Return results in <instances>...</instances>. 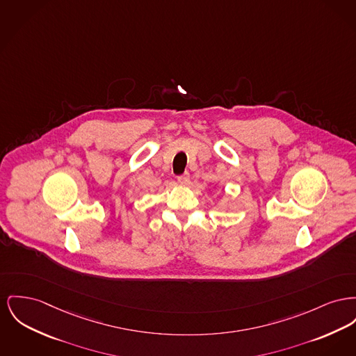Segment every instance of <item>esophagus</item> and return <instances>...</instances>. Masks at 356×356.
I'll use <instances>...</instances> for the list:
<instances>
[{
  "instance_id": "esophagus-1",
  "label": "esophagus",
  "mask_w": 356,
  "mask_h": 356,
  "mask_svg": "<svg viewBox=\"0 0 356 356\" xmlns=\"http://www.w3.org/2000/svg\"><path fill=\"white\" fill-rule=\"evenodd\" d=\"M177 181H179L181 186H187V184L189 183L188 172H186V173H183V175L177 176Z\"/></svg>"
}]
</instances>
